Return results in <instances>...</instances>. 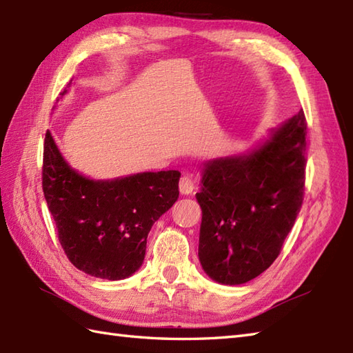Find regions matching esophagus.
I'll return each instance as SVG.
<instances>
[{
	"mask_svg": "<svg viewBox=\"0 0 353 353\" xmlns=\"http://www.w3.org/2000/svg\"><path fill=\"white\" fill-rule=\"evenodd\" d=\"M197 188V182L196 179H194L192 176L186 174L181 179V182H179V190H181L182 194H185V196H188V194H192L194 191H196Z\"/></svg>",
	"mask_w": 353,
	"mask_h": 353,
	"instance_id": "obj_1",
	"label": "esophagus"
}]
</instances>
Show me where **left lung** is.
<instances>
[{
  "instance_id": "1",
  "label": "left lung",
  "mask_w": 353,
  "mask_h": 353,
  "mask_svg": "<svg viewBox=\"0 0 353 353\" xmlns=\"http://www.w3.org/2000/svg\"><path fill=\"white\" fill-rule=\"evenodd\" d=\"M305 134L299 110L252 153L205 163L199 259L214 281L245 283L279 256L303 203Z\"/></svg>"
}]
</instances>
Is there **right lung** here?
Listing matches in <instances>:
<instances>
[{
  "mask_svg": "<svg viewBox=\"0 0 353 353\" xmlns=\"http://www.w3.org/2000/svg\"><path fill=\"white\" fill-rule=\"evenodd\" d=\"M179 179L168 170L91 181L70 168L45 133L43 196L66 258L86 274L119 281L137 272L150 229L176 203Z\"/></svg>",
  "mask_w": 353,
  "mask_h": 353,
  "instance_id": "obj_1",
  "label": "right lung"
}]
</instances>
